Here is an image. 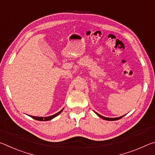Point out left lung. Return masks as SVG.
Listing matches in <instances>:
<instances>
[{"label": "left lung", "instance_id": "obj_1", "mask_svg": "<svg viewBox=\"0 0 155 155\" xmlns=\"http://www.w3.org/2000/svg\"><path fill=\"white\" fill-rule=\"evenodd\" d=\"M96 114L98 115V116L100 117H101V118H103V119H104V120H109V121H114V120H120V119H121L122 117H124V115H123V116H121V117H115V118H109V117H104V116H103V115H101L100 114H97L96 112H95Z\"/></svg>", "mask_w": 155, "mask_h": 155}]
</instances>
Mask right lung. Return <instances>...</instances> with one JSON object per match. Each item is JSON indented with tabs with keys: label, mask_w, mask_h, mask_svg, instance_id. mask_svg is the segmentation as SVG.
Masks as SVG:
<instances>
[{
	"label": "right lung",
	"mask_w": 155,
	"mask_h": 155,
	"mask_svg": "<svg viewBox=\"0 0 155 155\" xmlns=\"http://www.w3.org/2000/svg\"><path fill=\"white\" fill-rule=\"evenodd\" d=\"M63 109H61V111H59L58 113H57L56 114H54L53 115H51V116H48V117H35V116H32V115H30V117H32V118L35 119L36 120H39V121H48V120H52V118H54V117H55L56 116H57L59 114H60L61 113V111H63Z\"/></svg>",
	"instance_id": "1"
}]
</instances>
